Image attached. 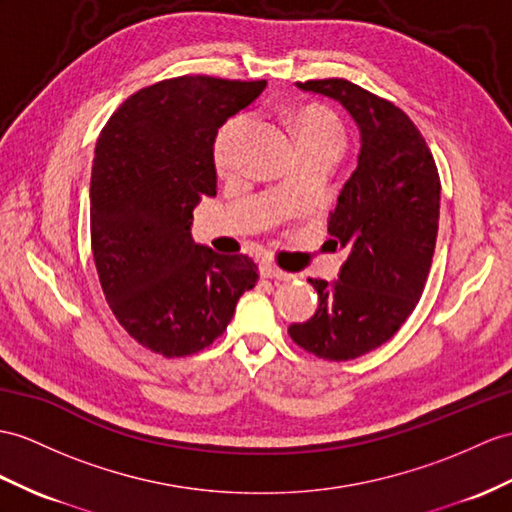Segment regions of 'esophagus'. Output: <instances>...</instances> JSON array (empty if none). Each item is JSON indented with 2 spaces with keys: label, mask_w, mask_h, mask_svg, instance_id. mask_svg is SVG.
I'll return each instance as SVG.
<instances>
[{
  "label": "esophagus",
  "mask_w": 512,
  "mask_h": 512,
  "mask_svg": "<svg viewBox=\"0 0 512 512\" xmlns=\"http://www.w3.org/2000/svg\"><path fill=\"white\" fill-rule=\"evenodd\" d=\"M260 276H263V278H271V280H291L293 273H286V271H282V269L276 267V265L265 263V265H260Z\"/></svg>",
  "instance_id": "34e87169"
}]
</instances>
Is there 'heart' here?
Returning <instances> with one entry per match:
<instances>
[{"label":"heart","mask_w":512,"mask_h":512,"mask_svg":"<svg viewBox=\"0 0 512 512\" xmlns=\"http://www.w3.org/2000/svg\"><path fill=\"white\" fill-rule=\"evenodd\" d=\"M247 126L249 117L236 115L219 128L213 143V158L221 176H230L239 167V147ZM293 126L302 145L315 141H332L336 145H343L341 123L336 121L330 110L321 106H299L293 112Z\"/></svg>","instance_id":"1"}]
</instances>
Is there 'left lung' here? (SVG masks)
<instances>
[{"label":"left lung","instance_id":"obj_1","mask_svg":"<svg viewBox=\"0 0 512 512\" xmlns=\"http://www.w3.org/2000/svg\"><path fill=\"white\" fill-rule=\"evenodd\" d=\"M297 86L341 102L360 130L358 167L328 221L347 258L336 282L308 278L319 308L289 328L302 350L341 363L389 341L415 310L439 232L441 180L426 139L389 99L343 78Z\"/></svg>","mask_w":512,"mask_h":512}]
</instances>
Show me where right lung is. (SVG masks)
<instances>
[{
	"label": "right lung",
	"mask_w": 512,
	"mask_h": 512,
	"mask_svg": "<svg viewBox=\"0 0 512 512\" xmlns=\"http://www.w3.org/2000/svg\"><path fill=\"white\" fill-rule=\"evenodd\" d=\"M265 80L180 76L136 91L108 119L91 173V249L121 328L165 358L226 332L258 265L191 239L193 208L217 195V130Z\"/></svg>",
	"instance_id": "1"
}]
</instances>
